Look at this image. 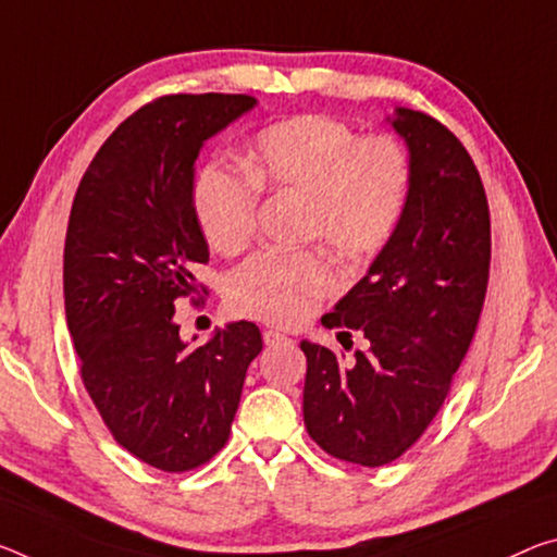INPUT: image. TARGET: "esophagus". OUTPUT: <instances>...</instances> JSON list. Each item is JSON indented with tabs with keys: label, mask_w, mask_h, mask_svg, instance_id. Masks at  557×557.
<instances>
[{
	"label": "esophagus",
	"mask_w": 557,
	"mask_h": 557,
	"mask_svg": "<svg viewBox=\"0 0 557 557\" xmlns=\"http://www.w3.org/2000/svg\"><path fill=\"white\" fill-rule=\"evenodd\" d=\"M262 339H264V344H268V347H275V344H287L289 342L287 334H282L277 330H264Z\"/></svg>",
	"instance_id": "34e87169"
}]
</instances>
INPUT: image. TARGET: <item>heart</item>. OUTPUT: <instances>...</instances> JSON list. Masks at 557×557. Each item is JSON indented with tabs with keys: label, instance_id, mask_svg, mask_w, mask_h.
<instances>
[{
	"label": "heart",
	"instance_id": "1",
	"mask_svg": "<svg viewBox=\"0 0 557 557\" xmlns=\"http://www.w3.org/2000/svg\"><path fill=\"white\" fill-rule=\"evenodd\" d=\"M240 165L245 175L208 163L193 181V215L220 255L250 245L260 193H277L302 200V240L326 243L342 260L364 262L389 245L411 196V156L399 138L359 136L349 123L322 113L260 128ZM337 287L339 277L324 252L270 250L233 272L227 299L237 314L295 326Z\"/></svg>",
	"mask_w": 557,
	"mask_h": 557
}]
</instances>
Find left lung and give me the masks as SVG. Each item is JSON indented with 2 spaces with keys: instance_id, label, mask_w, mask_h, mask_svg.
Instances as JSON below:
<instances>
[{
  "instance_id": "obj_1",
  "label": "left lung",
  "mask_w": 557,
  "mask_h": 557,
  "mask_svg": "<svg viewBox=\"0 0 557 557\" xmlns=\"http://www.w3.org/2000/svg\"><path fill=\"white\" fill-rule=\"evenodd\" d=\"M411 153L401 225L367 277L322 317L326 330L364 334L355 359L302 342L305 426L334 458L392 463L444 406L479 326L491 268L488 200L469 151L444 123L396 109ZM351 344V342H349Z\"/></svg>"
}]
</instances>
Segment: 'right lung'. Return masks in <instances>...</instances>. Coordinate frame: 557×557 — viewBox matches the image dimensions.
Instances as JSON below:
<instances>
[{
    "label": "right lung",
    "mask_w": 557,
    "mask_h": 557,
    "mask_svg": "<svg viewBox=\"0 0 557 557\" xmlns=\"http://www.w3.org/2000/svg\"><path fill=\"white\" fill-rule=\"evenodd\" d=\"M247 94H171L140 106L78 183L64 243V305L78 372L113 441L165 473L208 463L231 438L258 324L202 347L181 342L178 299L208 295V243L193 215L202 140L250 111Z\"/></svg>",
    "instance_id": "1"
}]
</instances>
